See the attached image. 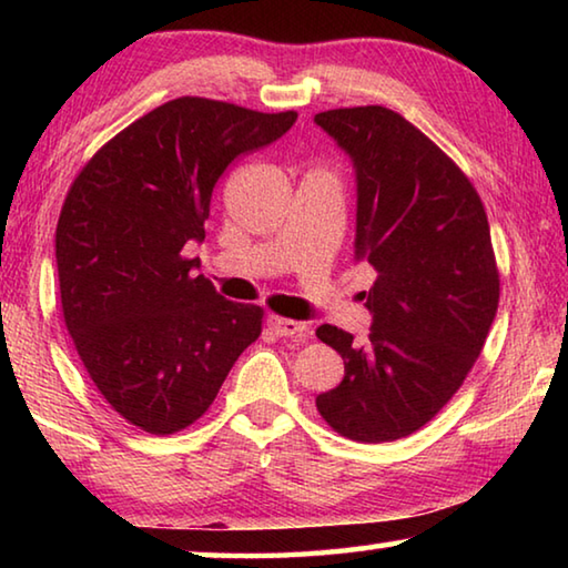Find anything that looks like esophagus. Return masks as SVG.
<instances>
[{
  "instance_id": "34e87169",
  "label": "esophagus",
  "mask_w": 568,
  "mask_h": 568,
  "mask_svg": "<svg viewBox=\"0 0 568 568\" xmlns=\"http://www.w3.org/2000/svg\"><path fill=\"white\" fill-rule=\"evenodd\" d=\"M267 328H271L275 335H281V338H305V323L301 321H291V318H281V315H271L267 318Z\"/></svg>"
}]
</instances>
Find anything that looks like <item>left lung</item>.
<instances>
[{
    "instance_id": "1",
    "label": "left lung",
    "mask_w": 568,
    "mask_h": 568,
    "mask_svg": "<svg viewBox=\"0 0 568 568\" xmlns=\"http://www.w3.org/2000/svg\"><path fill=\"white\" fill-rule=\"evenodd\" d=\"M315 122L353 160L355 261L378 273L368 341L315 331L345 363L315 406L335 434L386 444L426 426L484 351L501 293L491 230L466 172L398 112L365 104Z\"/></svg>"
}]
</instances>
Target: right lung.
<instances>
[{
  "mask_svg": "<svg viewBox=\"0 0 568 568\" xmlns=\"http://www.w3.org/2000/svg\"><path fill=\"white\" fill-rule=\"evenodd\" d=\"M295 120L170 100L104 142L67 192L54 240L64 325L102 398L152 436L203 416L263 331V307L225 301L185 247L205 237L230 162Z\"/></svg>",
  "mask_w": 568,
  "mask_h": 568,
  "instance_id": "obj_1",
  "label": "right lung"
}]
</instances>
